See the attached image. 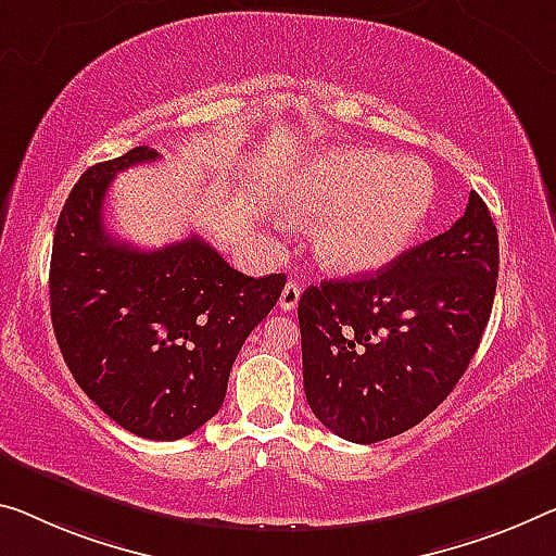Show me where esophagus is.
Segmentation results:
<instances>
[{"label": "esophagus", "mask_w": 556, "mask_h": 556, "mask_svg": "<svg viewBox=\"0 0 556 556\" xmlns=\"http://www.w3.org/2000/svg\"><path fill=\"white\" fill-rule=\"evenodd\" d=\"M298 301H301V288H298V283L290 280V283L283 288V293H280V301H278L280 311H293Z\"/></svg>", "instance_id": "obj_1"}]
</instances>
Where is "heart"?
I'll use <instances>...</instances> for the list:
<instances>
[{"instance_id": "heart-1", "label": "heart", "mask_w": 556, "mask_h": 556, "mask_svg": "<svg viewBox=\"0 0 556 556\" xmlns=\"http://www.w3.org/2000/svg\"><path fill=\"white\" fill-rule=\"evenodd\" d=\"M434 201L432 170L417 159H392L370 149L315 153L290 178L286 206L318 218L313 230L323 266L375 273L400 258Z\"/></svg>"}]
</instances>
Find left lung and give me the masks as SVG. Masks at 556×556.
<instances>
[{"label": "left lung", "mask_w": 556, "mask_h": 556, "mask_svg": "<svg viewBox=\"0 0 556 556\" xmlns=\"http://www.w3.org/2000/svg\"><path fill=\"white\" fill-rule=\"evenodd\" d=\"M497 268V228L472 191L457 224L390 266L307 288L298 323L313 415L357 445L422 422L480 348Z\"/></svg>", "instance_id": "left-lung-1"}]
</instances>
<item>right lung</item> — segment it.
<instances>
[{
	"label": "right lung",
	"instance_id": "1",
	"mask_svg": "<svg viewBox=\"0 0 556 556\" xmlns=\"http://www.w3.org/2000/svg\"><path fill=\"white\" fill-rule=\"evenodd\" d=\"M159 159L136 147L81 174L56 220L49 305L64 363L91 403L124 430L168 442L224 405L236 355L286 276H243L199 236L141 251L106 233L114 176Z\"/></svg>",
	"mask_w": 556,
	"mask_h": 556
}]
</instances>
